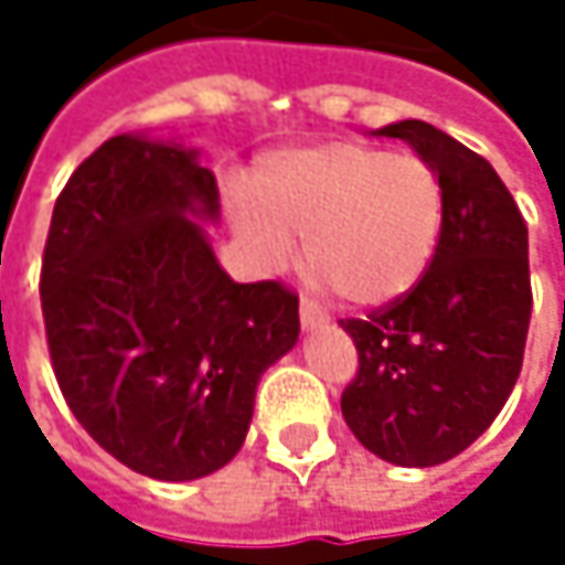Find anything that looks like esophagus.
I'll return each instance as SVG.
<instances>
[{
  "instance_id": "1",
  "label": "esophagus",
  "mask_w": 565,
  "mask_h": 565,
  "mask_svg": "<svg viewBox=\"0 0 565 565\" xmlns=\"http://www.w3.org/2000/svg\"><path fill=\"white\" fill-rule=\"evenodd\" d=\"M330 323V317H327V310H320L313 300H300V327L303 330H320V327H327Z\"/></svg>"
}]
</instances>
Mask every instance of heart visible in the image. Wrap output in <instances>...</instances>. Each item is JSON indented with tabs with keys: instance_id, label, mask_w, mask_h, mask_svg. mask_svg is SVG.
Returning a JSON list of instances; mask_svg holds the SVG:
<instances>
[{
	"instance_id": "1",
	"label": "heart",
	"mask_w": 565,
	"mask_h": 565,
	"mask_svg": "<svg viewBox=\"0 0 565 565\" xmlns=\"http://www.w3.org/2000/svg\"><path fill=\"white\" fill-rule=\"evenodd\" d=\"M232 215L268 271L290 262L294 235H303L317 281L376 307L408 294L428 271L445 189L418 153L320 143L268 157L252 175V195H235Z\"/></svg>"
}]
</instances>
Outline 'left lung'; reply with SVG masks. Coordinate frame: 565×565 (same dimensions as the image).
<instances>
[{"label":"left lung","instance_id":"left-lung-1","mask_svg":"<svg viewBox=\"0 0 565 565\" xmlns=\"http://www.w3.org/2000/svg\"><path fill=\"white\" fill-rule=\"evenodd\" d=\"M376 137L405 140L445 189V222L422 281L366 320H340L360 353L340 408L363 448L431 468L481 438L523 366L530 327L526 222L494 167L425 120Z\"/></svg>","mask_w":565,"mask_h":565}]
</instances>
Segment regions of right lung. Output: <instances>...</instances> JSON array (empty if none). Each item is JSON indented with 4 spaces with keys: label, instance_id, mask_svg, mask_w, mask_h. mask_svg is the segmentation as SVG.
<instances>
[{
    "label": "right lung",
    "instance_id": "obj_1",
    "mask_svg": "<svg viewBox=\"0 0 565 565\" xmlns=\"http://www.w3.org/2000/svg\"><path fill=\"white\" fill-rule=\"evenodd\" d=\"M218 185L199 150L120 134L71 172L42 258L61 395L120 465L195 481L245 445L262 373L297 343V294L235 284L199 222Z\"/></svg>",
    "mask_w": 565,
    "mask_h": 565
}]
</instances>
